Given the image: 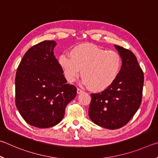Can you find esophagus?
<instances>
[{
    "label": "esophagus",
    "instance_id": "1",
    "mask_svg": "<svg viewBox=\"0 0 158 158\" xmlns=\"http://www.w3.org/2000/svg\"><path fill=\"white\" fill-rule=\"evenodd\" d=\"M82 92H83V91H82V90L81 89H79V88H77V93L78 94H79L82 93Z\"/></svg>",
    "mask_w": 158,
    "mask_h": 158
}]
</instances>
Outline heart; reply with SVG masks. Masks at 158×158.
Masks as SVG:
<instances>
[{
  "label": "heart",
  "mask_w": 158,
  "mask_h": 158,
  "mask_svg": "<svg viewBox=\"0 0 158 158\" xmlns=\"http://www.w3.org/2000/svg\"><path fill=\"white\" fill-rule=\"evenodd\" d=\"M66 54L60 55L58 64L66 81L73 82L81 73L82 83L94 92L108 88L117 78L121 68L118 52L84 44L75 46Z\"/></svg>",
  "instance_id": "obj_1"
}]
</instances>
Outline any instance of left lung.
<instances>
[{
  "mask_svg": "<svg viewBox=\"0 0 158 158\" xmlns=\"http://www.w3.org/2000/svg\"><path fill=\"white\" fill-rule=\"evenodd\" d=\"M122 60L119 74L112 85L92 94L89 116L96 125L120 128L133 117L142 103L143 73L133 52L114 45Z\"/></svg>",
  "mask_w": 158,
  "mask_h": 158,
  "instance_id": "obj_1",
  "label": "left lung"
}]
</instances>
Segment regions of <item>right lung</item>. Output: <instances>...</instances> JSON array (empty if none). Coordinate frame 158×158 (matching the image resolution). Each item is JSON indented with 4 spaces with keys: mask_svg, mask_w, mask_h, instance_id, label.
I'll return each instance as SVG.
<instances>
[{
    "mask_svg": "<svg viewBox=\"0 0 158 158\" xmlns=\"http://www.w3.org/2000/svg\"><path fill=\"white\" fill-rule=\"evenodd\" d=\"M56 45L55 41H44L32 46L16 71V106L27 123L40 128L59 123L77 93L74 85L66 83L55 57Z\"/></svg>",
    "mask_w": 158,
    "mask_h": 158,
    "instance_id": "1",
    "label": "right lung"
}]
</instances>
